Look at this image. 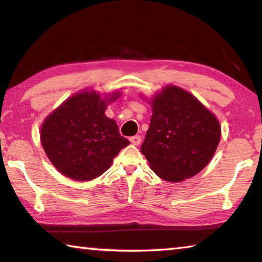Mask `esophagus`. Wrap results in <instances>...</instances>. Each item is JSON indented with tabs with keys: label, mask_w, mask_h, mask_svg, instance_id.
Returning a JSON list of instances; mask_svg holds the SVG:
<instances>
[{
	"label": "esophagus",
	"mask_w": 262,
	"mask_h": 262,
	"mask_svg": "<svg viewBox=\"0 0 262 262\" xmlns=\"http://www.w3.org/2000/svg\"><path fill=\"white\" fill-rule=\"evenodd\" d=\"M128 139H130V142L134 144V145H139L140 142H142V137H140V136H132V137Z\"/></svg>",
	"instance_id": "esophagus-1"
}]
</instances>
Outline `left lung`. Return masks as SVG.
I'll return each mask as SVG.
<instances>
[{
    "label": "left lung",
    "instance_id": "obj_1",
    "mask_svg": "<svg viewBox=\"0 0 262 262\" xmlns=\"http://www.w3.org/2000/svg\"><path fill=\"white\" fill-rule=\"evenodd\" d=\"M152 116L140 151L162 180L182 182L204 169L221 138L214 113L178 86L169 85L150 101Z\"/></svg>",
    "mask_w": 262,
    "mask_h": 262
}]
</instances>
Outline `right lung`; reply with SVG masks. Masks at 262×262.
<instances>
[{"instance_id": "add662e5", "label": "right lung", "mask_w": 262, "mask_h": 262, "mask_svg": "<svg viewBox=\"0 0 262 262\" xmlns=\"http://www.w3.org/2000/svg\"><path fill=\"white\" fill-rule=\"evenodd\" d=\"M119 92L104 98L82 91L68 98L47 116L41 126V144L52 164L63 176L91 181L111 166L113 158L130 142L119 134L116 120L105 115Z\"/></svg>"}]
</instances>
